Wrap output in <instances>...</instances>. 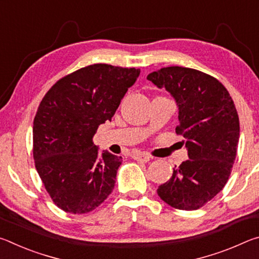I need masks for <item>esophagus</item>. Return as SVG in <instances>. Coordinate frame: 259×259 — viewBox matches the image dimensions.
Here are the masks:
<instances>
[{
    "mask_svg": "<svg viewBox=\"0 0 259 259\" xmlns=\"http://www.w3.org/2000/svg\"><path fill=\"white\" fill-rule=\"evenodd\" d=\"M133 159L137 160V161H142V162H148L151 159V156L147 154V153H143V152H136L133 154Z\"/></svg>",
    "mask_w": 259,
    "mask_h": 259,
    "instance_id": "esophagus-1",
    "label": "esophagus"
}]
</instances>
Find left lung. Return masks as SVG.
I'll return each instance as SVG.
<instances>
[{
	"label": "left lung",
	"instance_id": "obj_1",
	"mask_svg": "<svg viewBox=\"0 0 259 259\" xmlns=\"http://www.w3.org/2000/svg\"><path fill=\"white\" fill-rule=\"evenodd\" d=\"M147 80L176 100V133L185 138L188 153L157 194L174 208L196 210L223 190L233 168L240 137L233 99L217 78L193 68L163 67Z\"/></svg>",
	"mask_w": 259,
	"mask_h": 259
}]
</instances>
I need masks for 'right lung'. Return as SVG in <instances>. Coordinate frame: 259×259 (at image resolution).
<instances>
[{"label":"right lung","instance_id":"obj_1","mask_svg":"<svg viewBox=\"0 0 259 259\" xmlns=\"http://www.w3.org/2000/svg\"><path fill=\"white\" fill-rule=\"evenodd\" d=\"M136 68L94 64L57 81L33 123L35 166L57 207L69 213L93 211L111 194L122 157L100 154L93 142L111 121L139 76Z\"/></svg>","mask_w":259,"mask_h":259}]
</instances>
